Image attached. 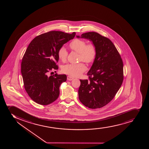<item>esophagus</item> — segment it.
Wrapping results in <instances>:
<instances>
[{
    "mask_svg": "<svg viewBox=\"0 0 149 149\" xmlns=\"http://www.w3.org/2000/svg\"><path fill=\"white\" fill-rule=\"evenodd\" d=\"M74 79V77H72L71 76H68V77H67V79H68V81H72V80H73Z\"/></svg>",
    "mask_w": 149,
    "mask_h": 149,
    "instance_id": "esophagus-1",
    "label": "esophagus"
}]
</instances>
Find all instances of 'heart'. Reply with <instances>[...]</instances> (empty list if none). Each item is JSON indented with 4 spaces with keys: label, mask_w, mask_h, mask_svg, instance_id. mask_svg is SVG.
I'll use <instances>...</instances> for the list:
<instances>
[{
    "label": "heart",
    "mask_w": 149,
    "mask_h": 149,
    "mask_svg": "<svg viewBox=\"0 0 149 149\" xmlns=\"http://www.w3.org/2000/svg\"><path fill=\"white\" fill-rule=\"evenodd\" d=\"M69 47L72 50L79 54V61L91 63L95 58L97 53L95 45L93 43L86 45V41L84 40L75 39L70 42ZM68 55L67 50L64 47H62L58 50V58L62 62H65L67 60ZM86 70V67L82 63L68 64L64 65L62 68L63 73L75 77L80 76Z\"/></svg>",
    "instance_id": "obj_1"
}]
</instances>
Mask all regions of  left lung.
<instances>
[{
	"mask_svg": "<svg viewBox=\"0 0 149 149\" xmlns=\"http://www.w3.org/2000/svg\"><path fill=\"white\" fill-rule=\"evenodd\" d=\"M77 38L91 41L97 53L87 72L89 80H80L79 99L88 108H101L113 99L121 86L124 78L123 61L111 40L97 33H85Z\"/></svg>",
	"mask_w": 149,
	"mask_h": 149,
	"instance_id": "left-lung-1",
	"label": "left lung"
}]
</instances>
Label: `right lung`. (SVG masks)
Instances as JSON below:
<instances>
[{
	"instance_id": "right-lung-1",
	"label": "right lung",
	"mask_w": 149,
	"mask_h": 149,
	"mask_svg": "<svg viewBox=\"0 0 149 149\" xmlns=\"http://www.w3.org/2000/svg\"><path fill=\"white\" fill-rule=\"evenodd\" d=\"M75 35V32L50 31L36 37L28 47L21 63V74L25 91L37 103L50 104L58 98L60 86L67 81V75L48 76V73L58 69V50Z\"/></svg>"
}]
</instances>
